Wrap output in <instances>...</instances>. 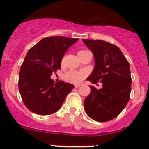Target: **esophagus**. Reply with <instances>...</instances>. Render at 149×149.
<instances>
[{
  "instance_id": "obj_1",
  "label": "esophagus",
  "mask_w": 149,
  "mask_h": 149,
  "mask_svg": "<svg viewBox=\"0 0 149 149\" xmlns=\"http://www.w3.org/2000/svg\"><path fill=\"white\" fill-rule=\"evenodd\" d=\"M81 84H76V85H74V87L75 88H78V87H80V86H81Z\"/></svg>"
}]
</instances>
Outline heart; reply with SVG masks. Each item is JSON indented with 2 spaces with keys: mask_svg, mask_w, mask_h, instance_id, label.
Segmentation results:
<instances>
[{
  "mask_svg": "<svg viewBox=\"0 0 149 149\" xmlns=\"http://www.w3.org/2000/svg\"><path fill=\"white\" fill-rule=\"evenodd\" d=\"M84 77V73L74 70L68 71L64 75L65 81L69 83H72V84H78L82 81Z\"/></svg>",
  "mask_w": 149,
  "mask_h": 149,
  "instance_id": "heart-1",
  "label": "heart"
}]
</instances>
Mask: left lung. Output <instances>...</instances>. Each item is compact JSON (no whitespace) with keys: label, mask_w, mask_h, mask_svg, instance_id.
I'll list each match as a JSON object with an SVG mask.
<instances>
[{"label":"left lung","mask_w":149,"mask_h":149,"mask_svg":"<svg viewBox=\"0 0 149 149\" xmlns=\"http://www.w3.org/2000/svg\"><path fill=\"white\" fill-rule=\"evenodd\" d=\"M95 58L93 71L87 81L101 82L97 89L89 86L91 92L84 100V108L91 119L108 122L116 118L125 107L131 91L130 65L116 45L103 40L83 39Z\"/></svg>","instance_id":"1"}]
</instances>
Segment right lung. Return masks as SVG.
Listing matches in <instances>:
<instances>
[{"mask_svg": "<svg viewBox=\"0 0 149 149\" xmlns=\"http://www.w3.org/2000/svg\"><path fill=\"white\" fill-rule=\"evenodd\" d=\"M77 40L64 36L46 37L29 50L18 76L19 93L29 110L45 116L60 110L74 86L62 81L55 84L51 76L60 69L64 54Z\"/></svg>", "mask_w": 149, "mask_h": 149, "instance_id": "right-lung-1", "label": "right lung"}]
</instances>
